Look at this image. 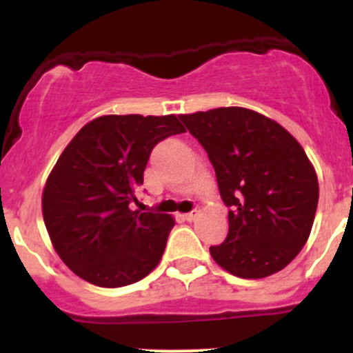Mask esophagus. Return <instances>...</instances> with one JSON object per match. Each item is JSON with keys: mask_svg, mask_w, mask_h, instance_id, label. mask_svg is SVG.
Segmentation results:
<instances>
[{"mask_svg": "<svg viewBox=\"0 0 353 353\" xmlns=\"http://www.w3.org/2000/svg\"><path fill=\"white\" fill-rule=\"evenodd\" d=\"M199 215V212L198 210H193V212H190V213H184V220H188V222H193V220H196V216Z\"/></svg>", "mask_w": 353, "mask_h": 353, "instance_id": "34e87169", "label": "esophagus"}]
</instances>
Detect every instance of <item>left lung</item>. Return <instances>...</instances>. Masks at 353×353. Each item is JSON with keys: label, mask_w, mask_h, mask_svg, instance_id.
Listing matches in <instances>:
<instances>
[{"label": "left lung", "mask_w": 353, "mask_h": 353, "mask_svg": "<svg viewBox=\"0 0 353 353\" xmlns=\"http://www.w3.org/2000/svg\"><path fill=\"white\" fill-rule=\"evenodd\" d=\"M179 119L208 154L229 234L212 258L241 279L283 270L311 234L319 188L304 148L285 128L244 108L183 114Z\"/></svg>", "instance_id": "left-lung-1"}]
</instances>
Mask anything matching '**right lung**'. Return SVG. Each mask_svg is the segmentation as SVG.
<instances>
[{
  "label": "right lung",
  "instance_id": "1",
  "mask_svg": "<svg viewBox=\"0 0 353 353\" xmlns=\"http://www.w3.org/2000/svg\"><path fill=\"white\" fill-rule=\"evenodd\" d=\"M176 116H102L85 124L49 174L42 215L52 245L80 279L116 288L159 265L174 219L131 210L152 150L184 133Z\"/></svg>",
  "mask_w": 353,
  "mask_h": 353
}]
</instances>
